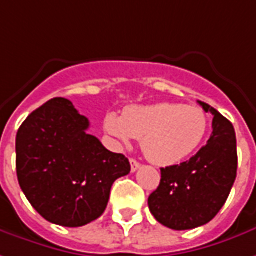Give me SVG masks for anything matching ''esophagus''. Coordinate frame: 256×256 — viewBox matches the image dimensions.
I'll use <instances>...</instances> for the list:
<instances>
[{"mask_svg": "<svg viewBox=\"0 0 256 256\" xmlns=\"http://www.w3.org/2000/svg\"><path fill=\"white\" fill-rule=\"evenodd\" d=\"M130 164H132V172H136L138 168H140V166H142V164H140V162H137V161L133 160V158L130 160Z\"/></svg>", "mask_w": 256, "mask_h": 256, "instance_id": "1", "label": "esophagus"}]
</instances>
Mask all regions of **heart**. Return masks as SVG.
I'll return each instance as SVG.
<instances>
[{
    "mask_svg": "<svg viewBox=\"0 0 256 256\" xmlns=\"http://www.w3.org/2000/svg\"><path fill=\"white\" fill-rule=\"evenodd\" d=\"M104 128L114 140L128 144L142 138L146 157L157 165H174L194 152L204 140L208 114L199 106L154 104L132 106L122 116L108 114Z\"/></svg>",
    "mask_w": 256,
    "mask_h": 256,
    "instance_id": "obj_1",
    "label": "heart"
}]
</instances>
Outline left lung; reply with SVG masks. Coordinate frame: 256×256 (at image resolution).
I'll use <instances>...</instances> for the list:
<instances>
[{"label":"left lung","instance_id":"left-lung-1","mask_svg":"<svg viewBox=\"0 0 256 256\" xmlns=\"http://www.w3.org/2000/svg\"><path fill=\"white\" fill-rule=\"evenodd\" d=\"M213 114V132L189 161L161 168V182L148 198L151 214L172 230H192L213 220L237 176V138L228 119L199 100Z\"/></svg>","mask_w":256,"mask_h":256}]
</instances>
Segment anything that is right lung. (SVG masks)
<instances>
[{"label": "right lung", "instance_id": "right-lung-1", "mask_svg": "<svg viewBox=\"0 0 256 256\" xmlns=\"http://www.w3.org/2000/svg\"><path fill=\"white\" fill-rule=\"evenodd\" d=\"M90 120L66 98L29 114L16 134V175L39 214L62 227H81L104 214L114 182L130 172L123 154L88 134Z\"/></svg>", "mask_w": 256, "mask_h": 256}]
</instances>
